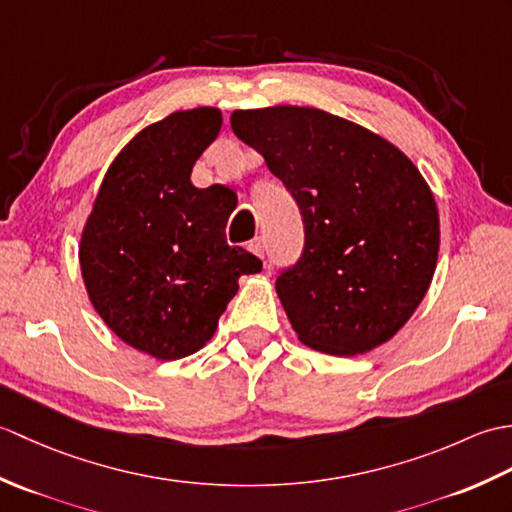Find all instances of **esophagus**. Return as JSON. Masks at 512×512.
<instances>
[{"mask_svg": "<svg viewBox=\"0 0 512 512\" xmlns=\"http://www.w3.org/2000/svg\"><path fill=\"white\" fill-rule=\"evenodd\" d=\"M248 250H250V253H255L257 257H262V259H264V253H266V242H264L262 237H255L253 242L248 244Z\"/></svg>", "mask_w": 512, "mask_h": 512, "instance_id": "1", "label": "esophagus"}]
</instances>
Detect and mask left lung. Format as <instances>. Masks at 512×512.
<instances>
[{
    "label": "left lung",
    "instance_id": "8db88e82",
    "mask_svg": "<svg viewBox=\"0 0 512 512\" xmlns=\"http://www.w3.org/2000/svg\"><path fill=\"white\" fill-rule=\"evenodd\" d=\"M231 127L303 215L301 259L277 279L297 339L332 356L387 343L438 264L440 215L418 167L383 136L317 107L235 110Z\"/></svg>",
    "mask_w": 512,
    "mask_h": 512
}]
</instances>
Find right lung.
<instances>
[{
  "label": "right lung",
  "mask_w": 512,
  "mask_h": 512,
  "mask_svg": "<svg viewBox=\"0 0 512 512\" xmlns=\"http://www.w3.org/2000/svg\"><path fill=\"white\" fill-rule=\"evenodd\" d=\"M220 129L222 112L206 105L140 129L112 160L81 231L92 308L118 339L158 361L202 350L239 277L262 270L226 242L235 193L191 182Z\"/></svg>",
  "instance_id": "add662e5"
}]
</instances>
